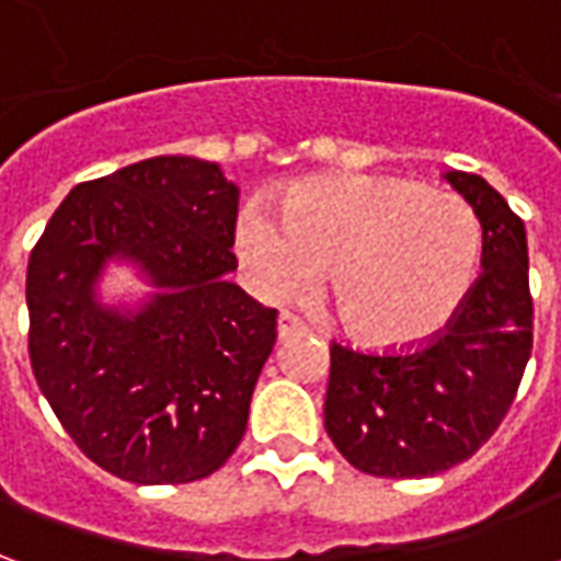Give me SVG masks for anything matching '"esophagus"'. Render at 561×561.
I'll return each instance as SVG.
<instances>
[{"mask_svg":"<svg viewBox=\"0 0 561 561\" xmlns=\"http://www.w3.org/2000/svg\"><path fill=\"white\" fill-rule=\"evenodd\" d=\"M276 333H279V340L285 342V340H294V336H304V333H309V328H306L300 318L291 316V312H282Z\"/></svg>","mask_w":561,"mask_h":561,"instance_id":"esophagus-1","label":"esophagus"}]
</instances>
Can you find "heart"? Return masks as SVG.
<instances>
[{
    "instance_id": "obj_1",
    "label": "heart",
    "mask_w": 561,
    "mask_h": 561,
    "mask_svg": "<svg viewBox=\"0 0 561 561\" xmlns=\"http://www.w3.org/2000/svg\"><path fill=\"white\" fill-rule=\"evenodd\" d=\"M237 252L270 300H294L330 267V304L364 348L405 352L433 342L469 300L483 228L469 201L421 180L330 173L294 183L279 225L249 209Z\"/></svg>"
}]
</instances>
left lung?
Segmentation results:
<instances>
[{
	"label": "left lung",
	"instance_id": "left-lung-1",
	"mask_svg": "<svg viewBox=\"0 0 561 561\" xmlns=\"http://www.w3.org/2000/svg\"><path fill=\"white\" fill-rule=\"evenodd\" d=\"M483 228L481 279L450 328L409 354L333 342L324 426L354 469L430 478L469 459L499 430L531 354L526 228L478 173L447 171Z\"/></svg>",
	"mask_w": 561,
	"mask_h": 561
}]
</instances>
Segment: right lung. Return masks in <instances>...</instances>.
I'll return each instance as SVG.
<instances>
[{
	"label": "right lung",
	"instance_id": "add662e5",
	"mask_svg": "<svg viewBox=\"0 0 561 561\" xmlns=\"http://www.w3.org/2000/svg\"><path fill=\"white\" fill-rule=\"evenodd\" d=\"M240 188L216 161L156 156L75 185L26 273L30 360L78 447L131 483H192L221 469L276 345V309L228 282ZM111 260L153 288L104 307Z\"/></svg>",
	"mask_w": 561,
	"mask_h": 561
}]
</instances>
